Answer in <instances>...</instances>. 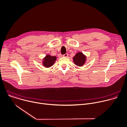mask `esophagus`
Here are the masks:
<instances>
[{"instance_id": "obj_1", "label": "esophagus", "mask_w": 127, "mask_h": 127, "mask_svg": "<svg viewBox=\"0 0 127 127\" xmlns=\"http://www.w3.org/2000/svg\"><path fill=\"white\" fill-rule=\"evenodd\" d=\"M63 57L67 58V57H68V54H64V55H63Z\"/></svg>"}]
</instances>
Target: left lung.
<instances>
[{
    "label": "left lung",
    "instance_id": "8db88e82",
    "mask_svg": "<svg viewBox=\"0 0 127 127\" xmlns=\"http://www.w3.org/2000/svg\"><path fill=\"white\" fill-rule=\"evenodd\" d=\"M86 60V57L82 53H79L75 55L73 57V60L74 64L79 66H81L85 64Z\"/></svg>",
    "mask_w": 127,
    "mask_h": 127
}]
</instances>
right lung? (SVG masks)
Wrapping results in <instances>:
<instances>
[{"label": "right lung", "instance_id": "1", "mask_svg": "<svg viewBox=\"0 0 127 127\" xmlns=\"http://www.w3.org/2000/svg\"><path fill=\"white\" fill-rule=\"evenodd\" d=\"M57 59L56 57H52L49 55H47L44 58L43 64L45 67H49L53 65Z\"/></svg>", "mask_w": 127, "mask_h": 127}]
</instances>
